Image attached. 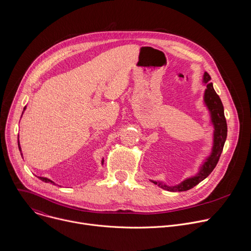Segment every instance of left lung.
I'll return each instance as SVG.
<instances>
[{
    "label": "left lung",
    "mask_w": 251,
    "mask_h": 251,
    "mask_svg": "<svg viewBox=\"0 0 251 251\" xmlns=\"http://www.w3.org/2000/svg\"><path fill=\"white\" fill-rule=\"evenodd\" d=\"M202 82L206 85V88L203 93V102L207 108L210 116V124L213 126V139H212V147L211 152L208 157L201 165L198 173L186 180L181 182L180 184L175 186H168L160 181L150 180L152 183L157 185L158 187L169 191V192H184L188 191L199 183L203 181L204 178L216 168L220 157L222 155L225 143L227 136V125L225 117L224 105L220 96L214 91L212 83L210 82V76L207 73L203 74Z\"/></svg>",
    "instance_id": "obj_1"
}]
</instances>
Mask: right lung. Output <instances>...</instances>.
Instances as JSON below:
<instances>
[{
	"label": "right lung",
	"instance_id": "add662e5",
	"mask_svg": "<svg viewBox=\"0 0 251 251\" xmlns=\"http://www.w3.org/2000/svg\"><path fill=\"white\" fill-rule=\"evenodd\" d=\"M26 107V106H25ZM25 107L24 108V111L25 110ZM24 111H23V113H24ZM23 113H22V115H23ZM18 146H19V150H20V152H21V155H22V157H23V154H22V149H21V145H20V141H19V136H18ZM103 162H104V160L102 159V161H101V163H102V165H103ZM40 180H42L43 182H45V183H51V184H53L54 185V182H52L51 180H50V178H48V177H45V176H38Z\"/></svg>",
	"mask_w": 251,
	"mask_h": 251
}]
</instances>
